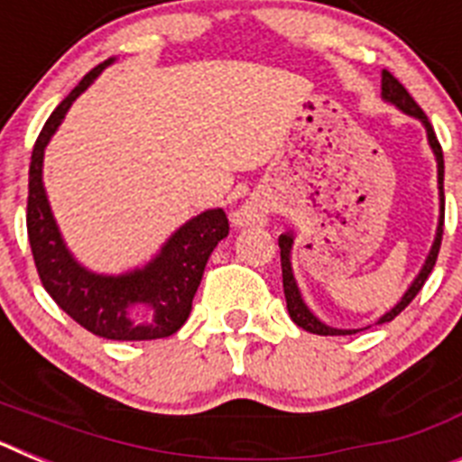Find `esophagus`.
Masks as SVG:
<instances>
[{"label":"esophagus","instance_id":"obj_1","mask_svg":"<svg viewBox=\"0 0 462 462\" xmlns=\"http://www.w3.org/2000/svg\"><path fill=\"white\" fill-rule=\"evenodd\" d=\"M268 212H271V206L263 196L252 194L250 199H245L236 210H231V222L238 228L247 226H263L268 222Z\"/></svg>","mask_w":462,"mask_h":462}]
</instances>
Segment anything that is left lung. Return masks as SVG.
<instances>
[{"label":"left lung","instance_id":"obj_1","mask_svg":"<svg viewBox=\"0 0 462 462\" xmlns=\"http://www.w3.org/2000/svg\"><path fill=\"white\" fill-rule=\"evenodd\" d=\"M382 99L386 104L395 106L398 110H402L405 116L416 117V120L421 122L423 129H426V136H428V145H430L432 154H435V162H438V189H439V219H438V231H435V240L430 245V252H428L426 261H423L421 271L419 275L411 280V284L407 287V291L402 293L398 303L389 310L386 314H382L377 319V324H386V321L395 319L407 305L414 300V296L421 291V287L426 284L428 275L432 273V266H435V261H438V252H439V245H442V226H444V157H442V148H439V141L432 132L430 122H428L426 113L419 108L414 99L410 97L402 85L391 76L389 71H382ZM291 247H293V231H284L280 236V259H282V284H284V298H287V310H289V317L296 326L300 328L310 330L314 336H352L356 333V328H333V326L324 324V321L308 308V303L303 300V293L298 289V282L293 277V268H291Z\"/></svg>","mask_w":462,"mask_h":462}]
</instances>
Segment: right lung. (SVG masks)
Here are the masks:
<instances>
[{
	"instance_id": "add662e5",
	"label": "right lung",
	"mask_w": 462,
	"mask_h": 462,
	"mask_svg": "<svg viewBox=\"0 0 462 462\" xmlns=\"http://www.w3.org/2000/svg\"><path fill=\"white\" fill-rule=\"evenodd\" d=\"M113 62L116 57L94 67L52 110L36 138L30 164L27 236L43 289L73 321L106 340H157L173 336L189 317L208 259L228 236V219L222 208L203 210L175 228L148 263L120 275L89 271L71 254L48 203L43 154L73 101Z\"/></svg>"
}]
</instances>
